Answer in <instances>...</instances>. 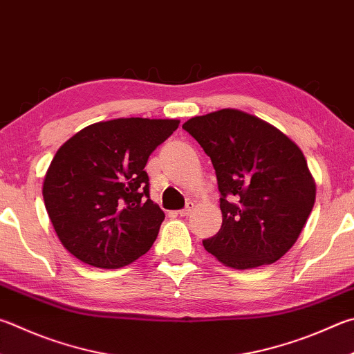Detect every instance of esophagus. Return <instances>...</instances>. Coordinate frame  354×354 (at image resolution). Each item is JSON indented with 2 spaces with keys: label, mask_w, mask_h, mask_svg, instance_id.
I'll list each match as a JSON object with an SVG mask.
<instances>
[{
  "label": "esophagus",
  "mask_w": 354,
  "mask_h": 354,
  "mask_svg": "<svg viewBox=\"0 0 354 354\" xmlns=\"http://www.w3.org/2000/svg\"><path fill=\"white\" fill-rule=\"evenodd\" d=\"M192 210H194V203H187V205H185L184 209L178 210V214H179V216H189Z\"/></svg>",
  "instance_id": "1"
}]
</instances>
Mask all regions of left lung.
I'll return each instance as SVG.
<instances>
[{
  "instance_id": "8db88e82",
  "label": "left lung",
  "mask_w": 354,
  "mask_h": 354,
  "mask_svg": "<svg viewBox=\"0 0 354 354\" xmlns=\"http://www.w3.org/2000/svg\"><path fill=\"white\" fill-rule=\"evenodd\" d=\"M214 164L223 224L203 244L224 266L250 269L281 259L316 201L304 153L279 128L235 108L183 125Z\"/></svg>"
}]
</instances>
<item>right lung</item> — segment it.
Masks as SVG:
<instances>
[{
    "label": "right lung",
    "instance_id": "add662e5",
    "mask_svg": "<svg viewBox=\"0 0 354 354\" xmlns=\"http://www.w3.org/2000/svg\"><path fill=\"white\" fill-rule=\"evenodd\" d=\"M178 127V119L95 122L57 150L43 198L57 236L75 259L118 269L149 252L165 215L150 199L144 169Z\"/></svg>",
    "mask_w": 354,
    "mask_h": 354
}]
</instances>
